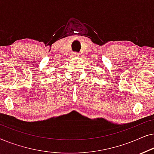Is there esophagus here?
Segmentation results:
<instances>
[{"instance_id":"34e87169","label":"esophagus","mask_w":154,"mask_h":154,"mask_svg":"<svg viewBox=\"0 0 154 154\" xmlns=\"http://www.w3.org/2000/svg\"><path fill=\"white\" fill-rule=\"evenodd\" d=\"M72 55L74 57H78V56H79L80 54H79V53H78V52H72Z\"/></svg>"}]
</instances>
